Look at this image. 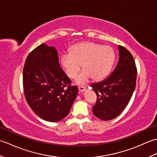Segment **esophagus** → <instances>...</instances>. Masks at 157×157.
I'll list each match as a JSON object with an SVG mask.
<instances>
[{"instance_id":"obj_1","label":"esophagus","mask_w":157,"mask_h":157,"mask_svg":"<svg viewBox=\"0 0 157 157\" xmlns=\"http://www.w3.org/2000/svg\"><path fill=\"white\" fill-rule=\"evenodd\" d=\"M78 89H79V92H84L86 90V86H79L78 87Z\"/></svg>"}]
</instances>
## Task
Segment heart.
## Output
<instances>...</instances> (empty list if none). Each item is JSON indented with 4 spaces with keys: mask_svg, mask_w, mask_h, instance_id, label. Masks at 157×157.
Instances as JSON below:
<instances>
[{
    "mask_svg": "<svg viewBox=\"0 0 157 157\" xmlns=\"http://www.w3.org/2000/svg\"><path fill=\"white\" fill-rule=\"evenodd\" d=\"M115 60V52L110 46H103L93 42H82L73 44L69 54L61 57V65L70 79H75L80 71L84 70L77 78V83L84 84L91 78L101 80L108 75Z\"/></svg>",
    "mask_w": 157,
    "mask_h": 157,
    "instance_id": "b5f03b06",
    "label": "heart"
}]
</instances>
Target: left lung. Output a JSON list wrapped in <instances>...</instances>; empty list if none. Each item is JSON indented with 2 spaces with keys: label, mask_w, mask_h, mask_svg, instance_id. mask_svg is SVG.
<instances>
[{
  "label": "left lung",
  "mask_w": 157,
  "mask_h": 157,
  "mask_svg": "<svg viewBox=\"0 0 157 157\" xmlns=\"http://www.w3.org/2000/svg\"><path fill=\"white\" fill-rule=\"evenodd\" d=\"M119 61L113 72L105 80L91 85L97 96L93 113L105 121L121 114L136 88L137 68L134 57L123 46H119Z\"/></svg>",
  "instance_id": "8db88e82"
}]
</instances>
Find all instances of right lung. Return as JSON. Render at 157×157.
Masks as SVG:
<instances>
[{
	"instance_id": "1",
	"label": "right lung",
	"mask_w": 157,
	"mask_h": 157,
	"mask_svg": "<svg viewBox=\"0 0 157 157\" xmlns=\"http://www.w3.org/2000/svg\"><path fill=\"white\" fill-rule=\"evenodd\" d=\"M23 85L28 104L47 121L65 118L78 94V88L60 67L55 47L41 44L29 53L23 70Z\"/></svg>"
}]
</instances>
